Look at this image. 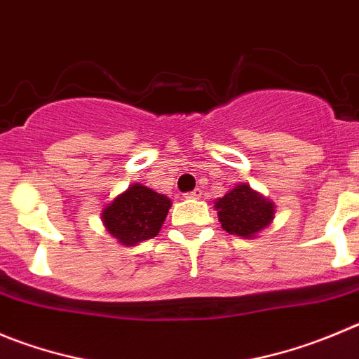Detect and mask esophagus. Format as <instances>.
<instances>
[{"instance_id": "1", "label": "esophagus", "mask_w": 359, "mask_h": 359, "mask_svg": "<svg viewBox=\"0 0 359 359\" xmlns=\"http://www.w3.org/2000/svg\"><path fill=\"white\" fill-rule=\"evenodd\" d=\"M200 196H202V189H200V187H196L195 191L187 193V198H200Z\"/></svg>"}]
</instances>
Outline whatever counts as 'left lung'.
<instances>
[{
    "label": "left lung",
    "instance_id": "left-lung-1",
    "mask_svg": "<svg viewBox=\"0 0 359 359\" xmlns=\"http://www.w3.org/2000/svg\"><path fill=\"white\" fill-rule=\"evenodd\" d=\"M221 226L239 237H255L274 219V203L253 191L250 184H237L214 203Z\"/></svg>",
    "mask_w": 359,
    "mask_h": 359
}]
</instances>
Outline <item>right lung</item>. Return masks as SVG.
Instances as JSON below:
<instances>
[{
  "label": "right lung",
  "mask_w": 359,
  "mask_h": 359,
  "mask_svg": "<svg viewBox=\"0 0 359 359\" xmlns=\"http://www.w3.org/2000/svg\"><path fill=\"white\" fill-rule=\"evenodd\" d=\"M172 200L142 184H130L122 195L104 207L102 223L123 246H134L159 233Z\"/></svg>",
  "instance_id": "1"
}]
</instances>
